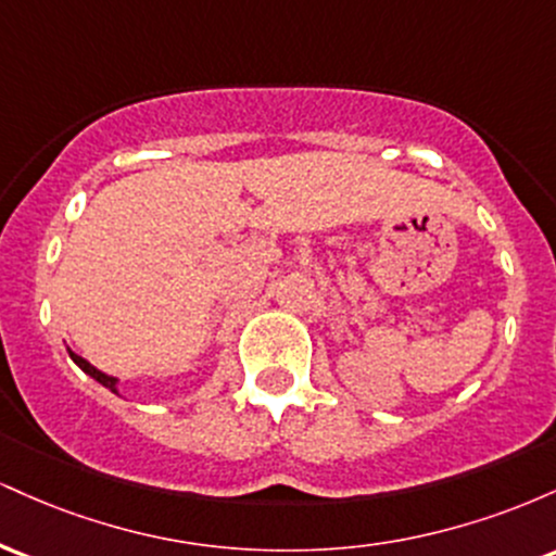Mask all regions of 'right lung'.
<instances>
[{"instance_id":"right-lung-1","label":"right lung","mask_w":556,"mask_h":556,"mask_svg":"<svg viewBox=\"0 0 556 556\" xmlns=\"http://www.w3.org/2000/svg\"><path fill=\"white\" fill-rule=\"evenodd\" d=\"M70 358H73L75 363H78V366H80L83 371H86L88 376H93V379L99 381V384H104L106 389H112V392L117 394V379H114V376H106V374H101L99 368H93L91 363H88V361H83L80 355H75V353H73V350H70Z\"/></svg>"}]
</instances>
